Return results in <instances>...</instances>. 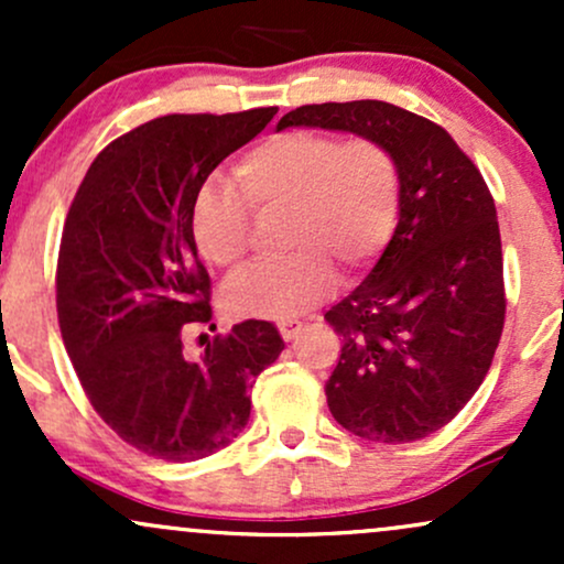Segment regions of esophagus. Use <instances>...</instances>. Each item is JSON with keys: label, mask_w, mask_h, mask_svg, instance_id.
Masks as SVG:
<instances>
[{"label": "esophagus", "mask_w": 564, "mask_h": 564, "mask_svg": "<svg viewBox=\"0 0 564 564\" xmlns=\"http://www.w3.org/2000/svg\"><path fill=\"white\" fill-rule=\"evenodd\" d=\"M278 328H281L283 339L291 341V339H296V336H300V334L304 332V323L296 321V318H286V321L278 323Z\"/></svg>", "instance_id": "obj_1"}]
</instances>
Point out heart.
Returning <instances> with one entry per match:
<instances>
[{
    "label": "heart",
    "instance_id": "obj_1",
    "mask_svg": "<svg viewBox=\"0 0 564 564\" xmlns=\"http://www.w3.org/2000/svg\"><path fill=\"white\" fill-rule=\"evenodd\" d=\"M232 185L209 187L193 209V241L215 268L238 270L249 257L251 213L283 215V262L243 273L225 291L238 318L286 321L334 289L339 264L360 273L390 243L400 215V164L381 140L328 132H283L232 166Z\"/></svg>",
    "mask_w": 564,
    "mask_h": 564
}]
</instances>
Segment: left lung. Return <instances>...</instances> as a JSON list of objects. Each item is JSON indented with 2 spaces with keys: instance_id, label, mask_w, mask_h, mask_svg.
<instances>
[{
  "instance_id": "obj_1",
  "label": "left lung",
  "mask_w": 564,
  "mask_h": 564,
  "mask_svg": "<svg viewBox=\"0 0 564 564\" xmlns=\"http://www.w3.org/2000/svg\"><path fill=\"white\" fill-rule=\"evenodd\" d=\"M381 140L400 164V219L377 268L326 313L341 355L328 411L352 435L413 443L480 390L503 332V257L480 170L435 121L381 100L302 106L278 121Z\"/></svg>"
}]
</instances>
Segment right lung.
Segmentation results:
<instances>
[{
    "label": "right lung",
    "instance_id": "obj_1",
    "mask_svg": "<svg viewBox=\"0 0 564 564\" xmlns=\"http://www.w3.org/2000/svg\"><path fill=\"white\" fill-rule=\"evenodd\" d=\"M275 113L134 127L97 153L70 200L55 273L63 345L97 416L148 456L196 462L230 445L249 422L251 384L283 349L273 323L254 318L217 334L198 360L183 345L212 321L191 228L200 185Z\"/></svg>",
    "mask_w": 564,
    "mask_h": 564
}]
</instances>
